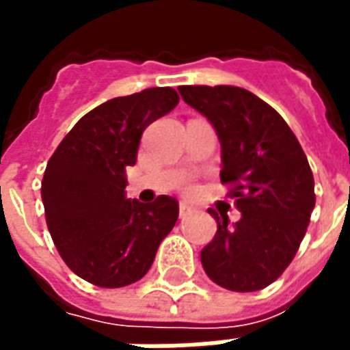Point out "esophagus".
<instances>
[{"instance_id":"34e87169","label":"esophagus","mask_w":350,"mask_h":350,"mask_svg":"<svg viewBox=\"0 0 350 350\" xmlns=\"http://www.w3.org/2000/svg\"><path fill=\"white\" fill-rule=\"evenodd\" d=\"M191 213H193V208H191L189 204H185V202H182V204H180V217H187V215H191Z\"/></svg>"}]
</instances>
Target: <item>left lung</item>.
<instances>
[{
	"label": "left lung",
	"instance_id": "left-lung-1",
	"mask_svg": "<svg viewBox=\"0 0 350 350\" xmlns=\"http://www.w3.org/2000/svg\"><path fill=\"white\" fill-rule=\"evenodd\" d=\"M182 99L208 118L221 142V182L242 212L208 210L217 221L200 251L213 283L253 293L273 283L293 262L315 208V182L298 138L273 108L236 86H180Z\"/></svg>",
	"mask_w": 350,
	"mask_h": 350
}]
</instances>
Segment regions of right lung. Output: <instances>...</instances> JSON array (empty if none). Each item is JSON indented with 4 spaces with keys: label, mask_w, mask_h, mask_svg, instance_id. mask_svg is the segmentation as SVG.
I'll use <instances>...</instances> for the list:
<instances>
[{
    "label": "right lung",
    "mask_w": 350,
    "mask_h": 350,
    "mask_svg": "<svg viewBox=\"0 0 350 350\" xmlns=\"http://www.w3.org/2000/svg\"><path fill=\"white\" fill-rule=\"evenodd\" d=\"M172 88L116 97L82 116L50 157L41 197L50 236L79 278L105 288L142 279L178 221V200L125 198L144 129L178 105Z\"/></svg>",
    "instance_id": "add662e5"
}]
</instances>
